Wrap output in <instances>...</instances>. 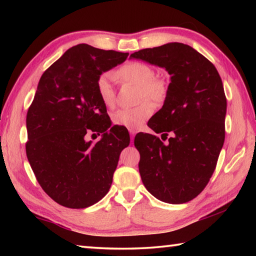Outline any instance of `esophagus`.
Masks as SVG:
<instances>
[{
  "instance_id": "34e87169",
  "label": "esophagus",
  "mask_w": 256,
  "mask_h": 256,
  "mask_svg": "<svg viewBox=\"0 0 256 256\" xmlns=\"http://www.w3.org/2000/svg\"><path fill=\"white\" fill-rule=\"evenodd\" d=\"M136 133V131H134V130H130V136H131V141H133Z\"/></svg>"
}]
</instances>
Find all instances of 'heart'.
Returning <instances> with one entry per match:
<instances>
[{
    "label": "heart",
    "instance_id": "obj_1",
    "mask_svg": "<svg viewBox=\"0 0 256 256\" xmlns=\"http://www.w3.org/2000/svg\"><path fill=\"white\" fill-rule=\"evenodd\" d=\"M122 80L133 82L140 86V100H151L154 102H162L167 96L168 86L166 81L156 78L154 70L144 62H128L120 66L116 72ZM97 92L102 104L107 107L115 105L116 94L112 86V76L110 73H102L97 80ZM154 108L150 102H144L133 108H120L112 115V120L115 125L136 130L154 114Z\"/></svg>",
    "mask_w": 256,
    "mask_h": 256
}]
</instances>
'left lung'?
Returning a JSON list of instances; mask_svg holds the SVG:
<instances>
[{"label":"left lung","instance_id":"1","mask_svg":"<svg viewBox=\"0 0 256 256\" xmlns=\"http://www.w3.org/2000/svg\"><path fill=\"white\" fill-rule=\"evenodd\" d=\"M131 58L170 74L164 106L149 128L174 136L164 144L152 134H136L141 180L160 201L188 202L209 183L224 146L227 100L222 78L209 60L182 42L141 50Z\"/></svg>","mask_w":256,"mask_h":256}]
</instances>
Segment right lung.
Segmentation results:
<instances>
[{
	"instance_id": "right-lung-1",
	"label": "right lung",
	"mask_w": 256,
	"mask_h": 256,
	"mask_svg": "<svg viewBox=\"0 0 256 256\" xmlns=\"http://www.w3.org/2000/svg\"><path fill=\"white\" fill-rule=\"evenodd\" d=\"M128 56L79 44L42 73L26 120V154L42 188L60 206L88 208L110 188L130 136L116 125L108 129L97 80ZM94 132L103 136L92 144L88 138Z\"/></svg>"
}]
</instances>
